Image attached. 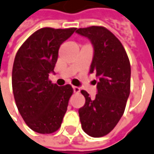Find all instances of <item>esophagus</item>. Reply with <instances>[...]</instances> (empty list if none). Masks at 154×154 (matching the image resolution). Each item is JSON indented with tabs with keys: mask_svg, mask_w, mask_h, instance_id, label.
<instances>
[{
	"mask_svg": "<svg viewBox=\"0 0 154 154\" xmlns=\"http://www.w3.org/2000/svg\"><path fill=\"white\" fill-rule=\"evenodd\" d=\"M73 91H74V93H79L80 92V88H78V87H75V86H73Z\"/></svg>",
	"mask_w": 154,
	"mask_h": 154,
	"instance_id": "1",
	"label": "esophagus"
}]
</instances>
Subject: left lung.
<instances>
[{
    "label": "left lung",
    "instance_id": "obj_1",
    "mask_svg": "<svg viewBox=\"0 0 154 154\" xmlns=\"http://www.w3.org/2000/svg\"><path fill=\"white\" fill-rule=\"evenodd\" d=\"M88 38L94 47L89 73H96L98 94L91 99L85 90L83 107L79 109L82 128L93 137L106 136L125 111L131 90V65L121 41L103 26H91L76 31Z\"/></svg>",
    "mask_w": 154,
    "mask_h": 154
}]
</instances>
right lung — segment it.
<instances>
[{
  "instance_id": "right-lung-1",
  "label": "right lung",
  "mask_w": 154,
  "mask_h": 154,
  "mask_svg": "<svg viewBox=\"0 0 154 154\" xmlns=\"http://www.w3.org/2000/svg\"><path fill=\"white\" fill-rule=\"evenodd\" d=\"M76 29H38L16 54L11 75L14 99L25 123L35 132L51 134L61 125L73 88L53 83L49 74L54 72L60 45Z\"/></svg>"
}]
</instances>
